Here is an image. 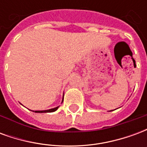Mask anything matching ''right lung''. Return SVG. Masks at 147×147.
<instances>
[{"label":"right lung","instance_id":"1","mask_svg":"<svg viewBox=\"0 0 147 147\" xmlns=\"http://www.w3.org/2000/svg\"><path fill=\"white\" fill-rule=\"evenodd\" d=\"M63 101H64V94H63V98H62V102H61V103L63 102ZM58 108H59V106H57V107H55V108L50 109H47V110H35V111H33V112H34V113H52V112H55L56 110H57Z\"/></svg>","mask_w":147,"mask_h":147}]
</instances>
